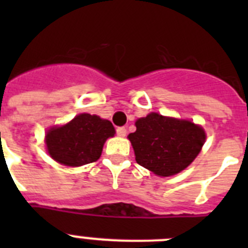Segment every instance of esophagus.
<instances>
[{
  "label": "esophagus",
  "instance_id": "esophagus-1",
  "mask_svg": "<svg viewBox=\"0 0 248 248\" xmlns=\"http://www.w3.org/2000/svg\"><path fill=\"white\" fill-rule=\"evenodd\" d=\"M117 135L118 137H125L126 135V129L124 128V126H119V128H117Z\"/></svg>",
  "mask_w": 248,
  "mask_h": 248
}]
</instances>
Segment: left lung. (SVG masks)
<instances>
[{"mask_svg": "<svg viewBox=\"0 0 248 248\" xmlns=\"http://www.w3.org/2000/svg\"><path fill=\"white\" fill-rule=\"evenodd\" d=\"M129 134L139 165L159 176L183 171L198 156L206 135L201 126L187 120L151 113L135 123Z\"/></svg>", "mask_w": 248, "mask_h": 248, "instance_id": "1", "label": "left lung"}]
</instances>
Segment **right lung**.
<instances>
[{
    "instance_id": "right-lung-1",
    "label": "right lung",
    "mask_w": 248,
    "mask_h": 248,
    "mask_svg": "<svg viewBox=\"0 0 248 248\" xmlns=\"http://www.w3.org/2000/svg\"><path fill=\"white\" fill-rule=\"evenodd\" d=\"M114 134L115 129L109 120L84 113L65 125L50 129L46 135V144L56 161L67 166H80L97 161L105 140Z\"/></svg>"
}]
</instances>
